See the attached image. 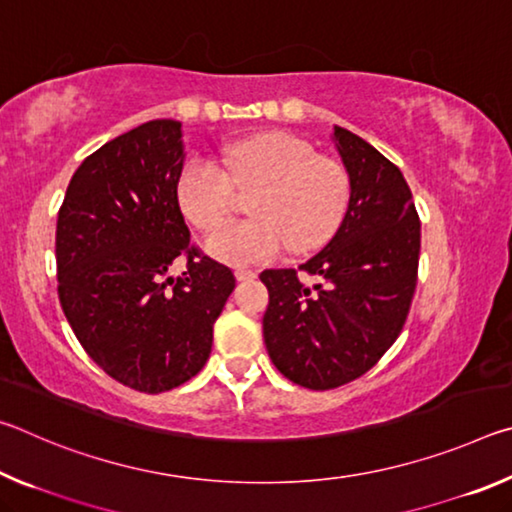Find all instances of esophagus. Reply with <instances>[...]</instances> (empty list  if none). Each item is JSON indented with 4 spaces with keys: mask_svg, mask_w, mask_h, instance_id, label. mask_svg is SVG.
<instances>
[{
    "mask_svg": "<svg viewBox=\"0 0 512 512\" xmlns=\"http://www.w3.org/2000/svg\"><path fill=\"white\" fill-rule=\"evenodd\" d=\"M235 277H237L239 282H246V280H253V277H257V273L250 271V268H237Z\"/></svg>",
    "mask_w": 512,
    "mask_h": 512,
    "instance_id": "esophagus-1",
    "label": "esophagus"
}]
</instances>
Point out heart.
Returning <instances> with one entry per match:
<instances>
[{"label": "heart", "mask_w": 512, "mask_h": 512, "mask_svg": "<svg viewBox=\"0 0 512 512\" xmlns=\"http://www.w3.org/2000/svg\"><path fill=\"white\" fill-rule=\"evenodd\" d=\"M225 174L205 158L189 160L176 183V201L198 230H214L235 203V187H259L255 221L228 223L207 237L205 250L232 266L268 262L291 248L316 250L339 230L350 201V178L339 162L316 155L287 133H257L223 149Z\"/></svg>", "instance_id": "heart-1"}]
</instances>
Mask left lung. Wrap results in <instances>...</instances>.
Returning <instances> with one entry per match:
<instances>
[{"label":"left lung","instance_id":"1","mask_svg":"<svg viewBox=\"0 0 512 512\" xmlns=\"http://www.w3.org/2000/svg\"><path fill=\"white\" fill-rule=\"evenodd\" d=\"M350 203L332 241L296 268H268L264 343L293 384L329 391L361 377L391 348L418 282L420 219L402 171L359 135L334 126Z\"/></svg>","mask_w":512,"mask_h":512}]
</instances>
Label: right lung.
Masks as SVG:
<instances>
[{"label":"right lung","instance_id":"right-lung-1","mask_svg":"<svg viewBox=\"0 0 512 512\" xmlns=\"http://www.w3.org/2000/svg\"><path fill=\"white\" fill-rule=\"evenodd\" d=\"M180 121L153 119L81 162L56 223L58 298L76 339L112 379L171 391L201 372L235 289L228 266L189 244L176 201ZM176 258L188 271L173 281Z\"/></svg>","mask_w":512,"mask_h":512}]
</instances>
